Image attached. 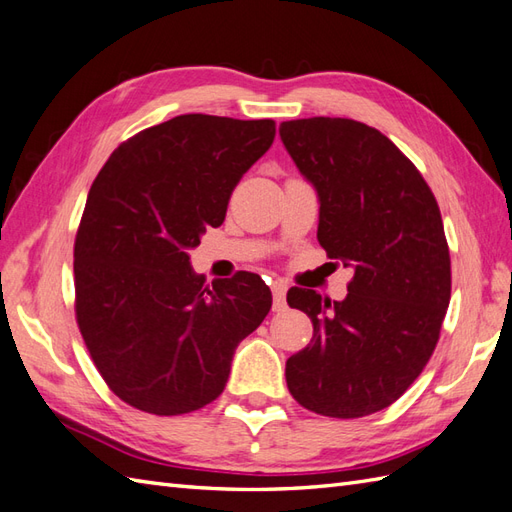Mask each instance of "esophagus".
Here are the masks:
<instances>
[{
  "mask_svg": "<svg viewBox=\"0 0 512 512\" xmlns=\"http://www.w3.org/2000/svg\"><path fill=\"white\" fill-rule=\"evenodd\" d=\"M271 295H273V310H284V299H286V284L284 282H273L271 284Z\"/></svg>",
  "mask_w": 512,
  "mask_h": 512,
  "instance_id": "esophagus-1",
  "label": "esophagus"
}]
</instances>
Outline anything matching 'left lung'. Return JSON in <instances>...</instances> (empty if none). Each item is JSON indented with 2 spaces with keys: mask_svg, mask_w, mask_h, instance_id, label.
I'll list each match as a JSON object with an SVG mask.
<instances>
[{
  "mask_svg": "<svg viewBox=\"0 0 512 512\" xmlns=\"http://www.w3.org/2000/svg\"><path fill=\"white\" fill-rule=\"evenodd\" d=\"M282 143L319 193L317 239L354 269L347 297L291 289L313 341L286 360L295 400L317 415L356 419L406 393L439 343L452 263L439 204L393 141L341 117L284 121Z\"/></svg>",
  "mask_w": 512,
  "mask_h": 512,
  "instance_id": "obj_1",
  "label": "left lung"
}]
</instances>
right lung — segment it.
<instances>
[{
  "label": "right lung",
  "instance_id": "add662e5",
  "mask_svg": "<svg viewBox=\"0 0 512 512\" xmlns=\"http://www.w3.org/2000/svg\"><path fill=\"white\" fill-rule=\"evenodd\" d=\"M276 121L180 115L123 141L91 186L73 243L76 321L119 400L160 417L221 395L236 345L271 308L256 273L206 284L186 249L226 217Z\"/></svg>",
  "mask_w": 512,
  "mask_h": 512
}]
</instances>
